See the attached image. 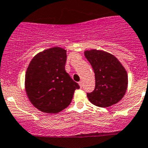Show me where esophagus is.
I'll use <instances>...</instances> for the list:
<instances>
[{
    "instance_id": "esophagus-1",
    "label": "esophagus",
    "mask_w": 148,
    "mask_h": 148,
    "mask_svg": "<svg viewBox=\"0 0 148 148\" xmlns=\"http://www.w3.org/2000/svg\"><path fill=\"white\" fill-rule=\"evenodd\" d=\"M78 84H79L80 87L82 88V86H83V82H82V81H79V83H78Z\"/></svg>"
}]
</instances>
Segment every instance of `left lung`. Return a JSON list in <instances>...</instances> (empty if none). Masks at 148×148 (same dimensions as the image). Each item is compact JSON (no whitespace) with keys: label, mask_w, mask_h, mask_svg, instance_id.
<instances>
[{"label":"left lung","mask_w":148,"mask_h":148,"mask_svg":"<svg viewBox=\"0 0 148 148\" xmlns=\"http://www.w3.org/2000/svg\"><path fill=\"white\" fill-rule=\"evenodd\" d=\"M84 56L95 77V88L87 93L89 101L103 108L118 103L128 87V74L124 67L114 56L103 51H85Z\"/></svg>","instance_id":"1"}]
</instances>
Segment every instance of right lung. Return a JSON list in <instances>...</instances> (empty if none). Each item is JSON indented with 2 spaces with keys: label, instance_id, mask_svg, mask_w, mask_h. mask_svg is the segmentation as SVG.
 I'll return each mask as SVG.
<instances>
[{
  "label": "right lung",
  "instance_id": "right-lung-1",
  "mask_svg": "<svg viewBox=\"0 0 148 148\" xmlns=\"http://www.w3.org/2000/svg\"><path fill=\"white\" fill-rule=\"evenodd\" d=\"M67 51L53 47L36 54L30 62L25 77V89L30 102L41 112L57 114L70 104L79 89L65 71Z\"/></svg>",
  "mask_w": 148,
  "mask_h": 148
}]
</instances>
